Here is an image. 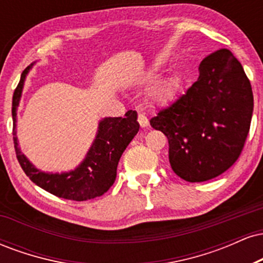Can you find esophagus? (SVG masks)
Returning a JSON list of instances; mask_svg holds the SVG:
<instances>
[{
  "label": "esophagus",
  "mask_w": 263,
  "mask_h": 263,
  "mask_svg": "<svg viewBox=\"0 0 263 263\" xmlns=\"http://www.w3.org/2000/svg\"><path fill=\"white\" fill-rule=\"evenodd\" d=\"M137 121L140 123L141 127H147L148 126V119H147V116L144 114H138Z\"/></svg>",
  "instance_id": "obj_1"
}]
</instances>
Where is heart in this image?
<instances>
[{"label": "heart", "instance_id": "1", "mask_svg": "<svg viewBox=\"0 0 263 263\" xmlns=\"http://www.w3.org/2000/svg\"><path fill=\"white\" fill-rule=\"evenodd\" d=\"M172 91H173V84L171 81H164L156 87L153 95H155L156 100L164 101L172 95Z\"/></svg>", "mask_w": 263, "mask_h": 263}]
</instances>
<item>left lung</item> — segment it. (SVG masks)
Masks as SVG:
<instances>
[{
	"instance_id": "obj_1",
	"label": "left lung",
	"mask_w": 263,
	"mask_h": 263,
	"mask_svg": "<svg viewBox=\"0 0 263 263\" xmlns=\"http://www.w3.org/2000/svg\"><path fill=\"white\" fill-rule=\"evenodd\" d=\"M252 111L249 78L234 54L222 48L201 60L198 80L149 123L167 136L174 173L199 183L220 176L237 161Z\"/></svg>"
}]
</instances>
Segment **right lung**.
Returning a JSON list of instances; mask_svg holds the SVG:
<instances>
[{
  "label": "right lung",
  "instance_id": "add662e5",
  "mask_svg": "<svg viewBox=\"0 0 263 263\" xmlns=\"http://www.w3.org/2000/svg\"><path fill=\"white\" fill-rule=\"evenodd\" d=\"M31 65L27 66L21 75L12 99V117H13V143L16 156L27 177L42 189L50 194L68 200L84 201L101 197L111 188L116 179L117 164L123 151L132 138L137 135L140 125L137 112L129 110L126 117H107L99 125V131L86 158L77 170L62 174L43 173L29 163L18 148L16 137V110L20 104L23 83Z\"/></svg>",
  "mask_w": 263,
  "mask_h": 263
}]
</instances>
